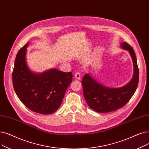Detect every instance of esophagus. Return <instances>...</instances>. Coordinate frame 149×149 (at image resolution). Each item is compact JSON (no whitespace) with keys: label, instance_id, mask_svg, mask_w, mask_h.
<instances>
[{"label":"esophagus","instance_id":"34e87169","mask_svg":"<svg viewBox=\"0 0 149 149\" xmlns=\"http://www.w3.org/2000/svg\"><path fill=\"white\" fill-rule=\"evenodd\" d=\"M75 79L77 80H80V78H81L80 73L79 72H77L75 74Z\"/></svg>","mask_w":149,"mask_h":149}]
</instances>
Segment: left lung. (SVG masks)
<instances>
[{
  "mask_svg": "<svg viewBox=\"0 0 149 149\" xmlns=\"http://www.w3.org/2000/svg\"><path fill=\"white\" fill-rule=\"evenodd\" d=\"M121 47L130 53L133 63L134 74L131 81L119 88H107L100 85L88 74L81 80L83 95L88 105L95 111L108 113L119 109L126 105L133 95L139 81V69L134 51L126 42Z\"/></svg>",
  "mask_w": 149,
  "mask_h": 149,
  "instance_id": "8db88e82",
  "label": "left lung"
}]
</instances>
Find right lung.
<instances>
[{
    "instance_id": "1",
    "label": "right lung",
    "mask_w": 149,
    "mask_h": 149,
    "mask_svg": "<svg viewBox=\"0 0 149 149\" xmlns=\"http://www.w3.org/2000/svg\"><path fill=\"white\" fill-rule=\"evenodd\" d=\"M29 43L18 51L13 70V85L23 104L42 114L54 113L60 107L66 91L72 81L71 72L56 69L35 74L28 68L25 54Z\"/></svg>"
}]
</instances>
